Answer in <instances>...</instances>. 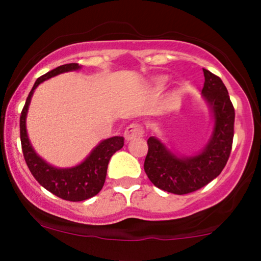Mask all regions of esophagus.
Listing matches in <instances>:
<instances>
[{
  "label": "esophagus",
  "instance_id": "esophagus-1",
  "mask_svg": "<svg viewBox=\"0 0 261 261\" xmlns=\"http://www.w3.org/2000/svg\"><path fill=\"white\" fill-rule=\"evenodd\" d=\"M143 136V127L140 124H130L125 128L124 137L126 141H131Z\"/></svg>",
  "mask_w": 261,
  "mask_h": 261
}]
</instances>
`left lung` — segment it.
<instances>
[{"label":"left lung","instance_id":"8db88e82","mask_svg":"<svg viewBox=\"0 0 261 261\" xmlns=\"http://www.w3.org/2000/svg\"><path fill=\"white\" fill-rule=\"evenodd\" d=\"M202 94L211 106L215 118L212 137L200 154L180 158L168 151L155 137L147 140L146 174L157 188L184 195L207 185L221 174L228 161L234 135V107L220 77L203 68Z\"/></svg>","mask_w":261,"mask_h":261}]
</instances>
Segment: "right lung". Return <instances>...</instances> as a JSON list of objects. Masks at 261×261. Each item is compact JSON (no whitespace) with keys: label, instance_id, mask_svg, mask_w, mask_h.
<instances>
[{"label":"right lung","instance_id":"add662e5","mask_svg":"<svg viewBox=\"0 0 261 261\" xmlns=\"http://www.w3.org/2000/svg\"><path fill=\"white\" fill-rule=\"evenodd\" d=\"M79 64H66L39 77L35 81L29 95L27 97L19 120L23 155H24L25 163L33 176L37 179L41 187L49 190L54 195L59 196L60 199L67 200V201H83V200L91 199L97 195L106 181L108 163H109L110 157L124 146V139L121 136L110 137V139L100 142L80 166L67 169H58L55 167L49 166L46 162H44L37 155L34 149L32 148L25 130V116L33 92L45 80L59 73L79 70Z\"/></svg>","mask_w":261,"mask_h":261}]
</instances>
